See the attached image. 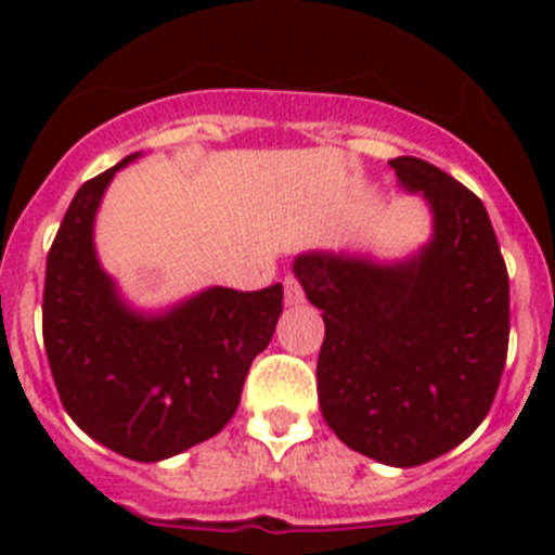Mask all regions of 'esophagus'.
<instances>
[{
    "mask_svg": "<svg viewBox=\"0 0 555 555\" xmlns=\"http://www.w3.org/2000/svg\"><path fill=\"white\" fill-rule=\"evenodd\" d=\"M283 300H286V306H297V302H302V286L294 274H288L286 281H283Z\"/></svg>",
    "mask_w": 555,
    "mask_h": 555,
    "instance_id": "1",
    "label": "esophagus"
}]
</instances>
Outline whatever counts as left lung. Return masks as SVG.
Returning a JSON list of instances; mask_svg holds the SVG:
<instances>
[{"label":"left lung","mask_w":555,"mask_h":555,"mask_svg":"<svg viewBox=\"0 0 555 555\" xmlns=\"http://www.w3.org/2000/svg\"><path fill=\"white\" fill-rule=\"evenodd\" d=\"M434 217L403 261L302 253L294 274L322 311L320 409L356 453L416 467L483 423L506 366L508 274L473 191L420 158L389 160Z\"/></svg>","instance_id":"8db88e82"}]
</instances>
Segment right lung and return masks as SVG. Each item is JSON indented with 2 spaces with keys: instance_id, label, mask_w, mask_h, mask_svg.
I'll use <instances>...</instances> for the list:
<instances>
[{
  "instance_id": "right-lung-1",
  "label": "right lung",
  "mask_w": 555,
  "mask_h": 555,
  "mask_svg": "<svg viewBox=\"0 0 555 555\" xmlns=\"http://www.w3.org/2000/svg\"><path fill=\"white\" fill-rule=\"evenodd\" d=\"M127 155L80 185L47 258L43 347L68 416L132 461H164L217 436L238 409L253 358L272 341L283 286H210L139 311L102 269L94 222Z\"/></svg>"
}]
</instances>
